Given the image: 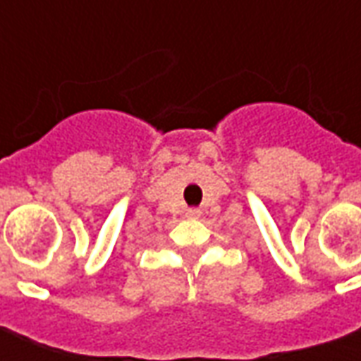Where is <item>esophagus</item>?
<instances>
[{"label": "esophagus", "mask_w": 361, "mask_h": 361, "mask_svg": "<svg viewBox=\"0 0 361 361\" xmlns=\"http://www.w3.org/2000/svg\"><path fill=\"white\" fill-rule=\"evenodd\" d=\"M199 214H201L199 209H188V211H185V216H189V219H197Z\"/></svg>", "instance_id": "1"}]
</instances>
